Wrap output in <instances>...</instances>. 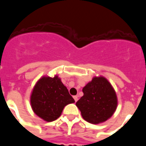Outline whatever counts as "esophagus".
Here are the masks:
<instances>
[{"instance_id": "34e87169", "label": "esophagus", "mask_w": 146, "mask_h": 146, "mask_svg": "<svg viewBox=\"0 0 146 146\" xmlns=\"http://www.w3.org/2000/svg\"><path fill=\"white\" fill-rule=\"evenodd\" d=\"M73 98H74V101H75V102H77V100H78V96H73Z\"/></svg>"}]
</instances>
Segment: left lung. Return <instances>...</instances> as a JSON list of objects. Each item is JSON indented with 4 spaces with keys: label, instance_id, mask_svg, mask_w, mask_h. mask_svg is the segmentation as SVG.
Wrapping results in <instances>:
<instances>
[{
    "label": "left lung",
    "instance_id": "8db88e82",
    "mask_svg": "<svg viewBox=\"0 0 146 146\" xmlns=\"http://www.w3.org/2000/svg\"><path fill=\"white\" fill-rule=\"evenodd\" d=\"M83 96L76 102L83 119L98 124L109 119L118 105L116 93L104 77H94L82 88Z\"/></svg>",
    "mask_w": 146,
    "mask_h": 146
}]
</instances>
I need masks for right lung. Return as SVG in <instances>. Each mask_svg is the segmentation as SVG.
I'll use <instances>...</instances> for the list:
<instances>
[{
  "label": "right lung",
  "mask_w": 146,
  "mask_h": 146,
  "mask_svg": "<svg viewBox=\"0 0 146 146\" xmlns=\"http://www.w3.org/2000/svg\"><path fill=\"white\" fill-rule=\"evenodd\" d=\"M74 102V99L57 75L40 78L31 95L33 111L47 122L58 118L64 107Z\"/></svg>",
  "instance_id": "right-lung-1"
}]
</instances>
